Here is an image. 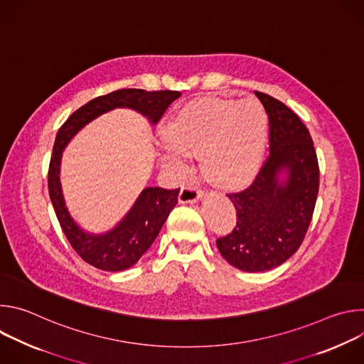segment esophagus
<instances>
[{
	"label": "esophagus",
	"mask_w": 364,
	"mask_h": 364,
	"mask_svg": "<svg viewBox=\"0 0 364 364\" xmlns=\"http://www.w3.org/2000/svg\"><path fill=\"white\" fill-rule=\"evenodd\" d=\"M203 196H204V193L201 190H198L197 187L186 186V187L181 188V191L178 194V201L180 203H196Z\"/></svg>",
	"instance_id": "1"
}]
</instances>
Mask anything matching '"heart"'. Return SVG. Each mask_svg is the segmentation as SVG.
I'll use <instances>...</instances> for the list:
<instances>
[{
	"label": "heart",
	"instance_id": "b5f03b06",
	"mask_svg": "<svg viewBox=\"0 0 364 364\" xmlns=\"http://www.w3.org/2000/svg\"><path fill=\"white\" fill-rule=\"evenodd\" d=\"M268 117L253 99L207 97L178 111L164 127L163 159L177 170L187 157L203 155L204 170L213 181L233 186L247 180L261 161Z\"/></svg>",
	"mask_w": 364,
	"mask_h": 364
}]
</instances>
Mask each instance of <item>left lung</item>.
<instances>
[{"label":"left lung","instance_id":"obj_1","mask_svg":"<svg viewBox=\"0 0 364 364\" xmlns=\"http://www.w3.org/2000/svg\"><path fill=\"white\" fill-rule=\"evenodd\" d=\"M269 118V155L245 190L228 197L232 233L216 240L226 261L245 272L279 267L298 250L313 219L320 168L306 127L278 99L255 92Z\"/></svg>","mask_w":364,"mask_h":364}]
</instances>
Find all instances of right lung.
I'll return each mask as SVG.
<instances>
[{
    "label": "right lung",
    "mask_w": 364,
    "mask_h": 364,
    "mask_svg": "<svg viewBox=\"0 0 364 364\" xmlns=\"http://www.w3.org/2000/svg\"><path fill=\"white\" fill-rule=\"evenodd\" d=\"M180 95L176 90L119 89L92 99L60 127L48 166V194L63 233L76 253L89 265L109 272L124 271L135 265L159 236L170 212L177 204L180 188L146 187L114 229L99 235L85 232L70 216L62 193L59 174L65 146L85 125L117 108L134 109L155 125L170 103Z\"/></svg>",
    "instance_id": "1"
}]
</instances>
